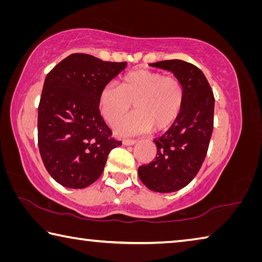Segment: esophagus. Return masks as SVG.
<instances>
[{
    "mask_svg": "<svg viewBox=\"0 0 262 262\" xmlns=\"http://www.w3.org/2000/svg\"><path fill=\"white\" fill-rule=\"evenodd\" d=\"M136 140H129V139H123L122 143L125 145H134L136 143Z\"/></svg>",
    "mask_w": 262,
    "mask_h": 262,
    "instance_id": "esophagus-1",
    "label": "esophagus"
}]
</instances>
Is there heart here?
Masks as SVG:
<instances>
[{"label": "heart", "instance_id": "1", "mask_svg": "<svg viewBox=\"0 0 262 262\" xmlns=\"http://www.w3.org/2000/svg\"><path fill=\"white\" fill-rule=\"evenodd\" d=\"M134 103L137 111L118 121L120 135L163 130L177 121L184 105V87L178 78L137 70L123 75L119 85H106L99 95V107L107 122H115Z\"/></svg>", "mask_w": 262, "mask_h": 262}]
</instances>
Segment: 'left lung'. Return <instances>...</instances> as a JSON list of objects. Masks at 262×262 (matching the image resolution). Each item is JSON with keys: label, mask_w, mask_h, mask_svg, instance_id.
I'll use <instances>...</instances> for the list:
<instances>
[{"label": "left lung", "mask_w": 262, "mask_h": 262, "mask_svg": "<svg viewBox=\"0 0 262 262\" xmlns=\"http://www.w3.org/2000/svg\"><path fill=\"white\" fill-rule=\"evenodd\" d=\"M151 66L169 71L182 82L184 105L169 129L154 140L156 159L140 166L139 177L152 191L174 192L191 182L205 159L213 132L214 95L197 66L180 59Z\"/></svg>", "instance_id": "1"}]
</instances>
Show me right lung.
I'll list each match as a JSON object with an SVG mask.
<instances>
[{"label": "right lung", "mask_w": 262, "mask_h": 262, "mask_svg": "<svg viewBox=\"0 0 262 262\" xmlns=\"http://www.w3.org/2000/svg\"><path fill=\"white\" fill-rule=\"evenodd\" d=\"M126 66L72 54L47 74L37 108V143L46 169L64 187L94 183L110 151L121 145L101 116L99 95Z\"/></svg>", "instance_id": "1"}]
</instances>
